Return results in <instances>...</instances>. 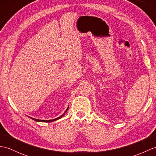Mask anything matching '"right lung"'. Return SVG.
I'll return each mask as SVG.
<instances>
[{
	"mask_svg": "<svg viewBox=\"0 0 156 156\" xmlns=\"http://www.w3.org/2000/svg\"><path fill=\"white\" fill-rule=\"evenodd\" d=\"M69 108V107H68ZM68 108L66 109V111H65V112L63 115H62L60 117H58V118H56V119H51V120H40V119H34V118H32V117H30L31 119H33V120H34V121H38V122H52V121H56V120H58V119H60V118H62L63 116H64V115H65V113L66 112V111H68Z\"/></svg>",
	"mask_w": 156,
	"mask_h": 156,
	"instance_id": "obj_1",
	"label": "right lung"
}]
</instances>
